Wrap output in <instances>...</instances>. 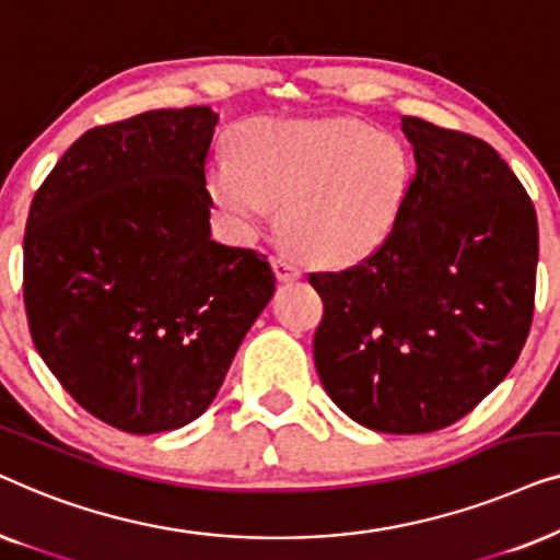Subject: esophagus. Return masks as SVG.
I'll return each mask as SVG.
<instances>
[{
    "mask_svg": "<svg viewBox=\"0 0 560 560\" xmlns=\"http://www.w3.org/2000/svg\"><path fill=\"white\" fill-rule=\"evenodd\" d=\"M272 267H275V275H278L280 282H293V280H298L303 275L301 265H298L295 259L288 257V255H275L272 257Z\"/></svg>",
    "mask_w": 560,
    "mask_h": 560,
    "instance_id": "1",
    "label": "esophagus"
}]
</instances>
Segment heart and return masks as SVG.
Returning a JSON list of instances; mask_svg holds the SVG:
<instances>
[{
    "label": "heart",
    "instance_id": "1",
    "mask_svg": "<svg viewBox=\"0 0 560 560\" xmlns=\"http://www.w3.org/2000/svg\"><path fill=\"white\" fill-rule=\"evenodd\" d=\"M219 158L206 188L236 232L252 234L280 206L301 255L354 262L385 242L410 186V158L395 135L357 119H259Z\"/></svg>",
    "mask_w": 560,
    "mask_h": 560
}]
</instances>
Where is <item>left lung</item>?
<instances>
[{
	"instance_id": "left-lung-1",
	"label": "left lung",
	"mask_w": 560,
	"mask_h": 560,
	"mask_svg": "<svg viewBox=\"0 0 560 560\" xmlns=\"http://www.w3.org/2000/svg\"><path fill=\"white\" fill-rule=\"evenodd\" d=\"M412 175L385 242L341 272H311L324 301L313 359L328 397L380 433L441 431L517 362L533 324L538 217L479 137L402 117Z\"/></svg>"
}]
</instances>
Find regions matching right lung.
Returning <instances> with one entry per match:
<instances>
[{
    "instance_id": "1",
    "label": "right lung",
    "mask_w": 560,
    "mask_h": 560,
    "mask_svg": "<svg viewBox=\"0 0 560 560\" xmlns=\"http://www.w3.org/2000/svg\"><path fill=\"white\" fill-rule=\"evenodd\" d=\"M209 106L83 132L30 206L25 311L66 393L119 431H173L209 408L275 293L255 249L211 240Z\"/></svg>"
}]
</instances>
